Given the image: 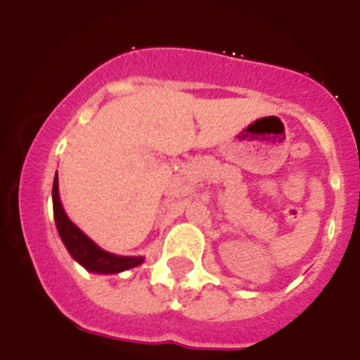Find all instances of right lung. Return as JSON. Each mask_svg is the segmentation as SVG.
I'll list each match as a JSON object with an SVG mask.
<instances>
[{
	"instance_id": "right-lung-1",
	"label": "right lung",
	"mask_w": 360,
	"mask_h": 360,
	"mask_svg": "<svg viewBox=\"0 0 360 360\" xmlns=\"http://www.w3.org/2000/svg\"><path fill=\"white\" fill-rule=\"evenodd\" d=\"M52 202L57 232H59L63 243L68 249L70 256L77 263H81L86 270L97 272V274H119V272H124V270L142 265L144 257L117 256V254L106 252V250L101 249L97 243H94L90 238L86 236L77 225L70 221L65 209H63L61 198H59V180H57V174L53 178Z\"/></svg>"
}]
</instances>
